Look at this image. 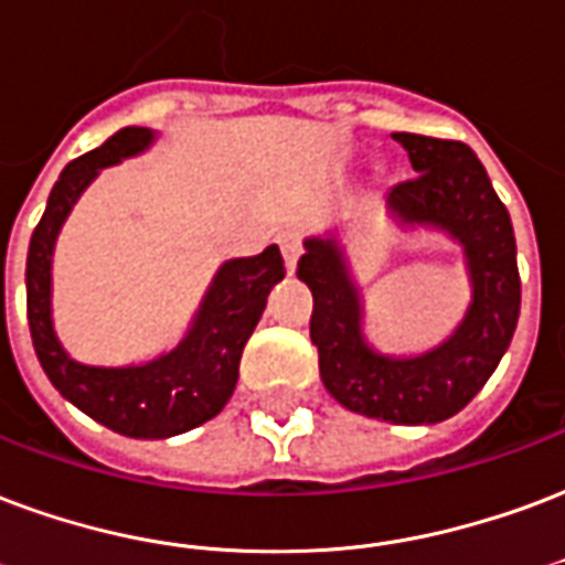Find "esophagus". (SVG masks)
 <instances>
[{
	"mask_svg": "<svg viewBox=\"0 0 565 565\" xmlns=\"http://www.w3.org/2000/svg\"><path fill=\"white\" fill-rule=\"evenodd\" d=\"M279 249H282V258H286V270L295 274L298 270V258H300V237L295 232L279 237Z\"/></svg>",
	"mask_w": 565,
	"mask_h": 565,
	"instance_id": "34e87169",
	"label": "esophagus"
}]
</instances>
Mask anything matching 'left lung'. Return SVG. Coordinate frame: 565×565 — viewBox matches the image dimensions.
I'll return each mask as SVG.
<instances>
[{"instance_id":"left-lung-1","label":"left lung","mask_w":565,"mask_h":565,"mask_svg":"<svg viewBox=\"0 0 565 565\" xmlns=\"http://www.w3.org/2000/svg\"><path fill=\"white\" fill-rule=\"evenodd\" d=\"M417 175L387 193L396 226L444 232L461 247L470 303L459 328L423 354H384L363 330V298L339 228L303 241L300 282L312 291L309 337L318 372L339 405L396 426H431L459 414L507 354L521 309L515 232L489 172L465 142L393 134Z\"/></svg>"}]
</instances>
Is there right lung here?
Wrapping results in <instances>:
<instances>
[{
  "instance_id": "right-lung-1",
  "label": "right lung",
  "mask_w": 565,
  "mask_h": 565,
  "mask_svg": "<svg viewBox=\"0 0 565 565\" xmlns=\"http://www.w3.org/2000/svg\"><path fill=\"white\" fill-rule=\"evenodd\" d=\"M148 127H125L104 146L76 157L58 175L25 256V312L32 345L46 379L76 408L127 438H172L226 408L247 339L265 312L267 295L286 277L277 244L217 267L196 316L172 351L130 366H88L58 342L53 328V249L76 199L100 175L154 146Z\"/></svg>"
}]
</instances>
